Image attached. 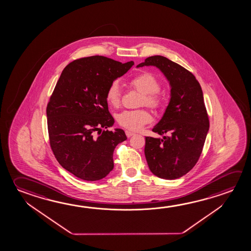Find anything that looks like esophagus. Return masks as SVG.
Here are the masks:
<instances>
[{"mask_svg": "<svg viewBox=\"0 0 251 251\" xmlns=\"http://www.w3.org/2000/svg\"><path fill=\"white\" fill-rule=\"evenodd\" d=\"M125 134H126L127 137H130V136H134V135H135V133H134V132L129 131V130H126V131H125Z\"/></svg>", "mask_w": 251, "mask_h": 251, "instance_id": "1", "label": "esophagus"}]
</instances>
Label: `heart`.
<instances>
[{"label":"heart","instance_id":"1","mask_svg":"<svg viewBox=\"0 0 251 251\" xmlns=\"http://www.w3.org/2000/svg\"><path fill=\"white\" fill-rule=\"evenodd\" d=\"M129 85L144 94L141 104L146 105L153 109H157L163 104V98L159 94L160 82L154 74L144 72L136 75L129 80ZM121 90L118 83L112 82L107 86L106 91V100L109 105L118 107L121 102ZM120 126L132 131H137L145 124L151 122V115L147 109L138 110H125L121 112L116 117Z\"/></svg>","mask_w":251,"mask_h":251}]
</instances>
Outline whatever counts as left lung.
I'll use <instances>...</instances> for the list:
<instances>
[{
  "mask_svg": "<svg viewBox=\"0 0 251 251\" xmlns=\"http://www.w3.org/2000/svg\"><path fill=\"white\" fill-rule=\"evenodd\" d=\"M157 67L168 79L171 99L152 131L163 138L145 137L144 154L156 177L176 179L196 165L209 129L201 86L191 72L163 56H151L136 67Z\"/></svg>",
  "mask_w": 251,
  "mask_h": 251,
  "instance_id": "obj_1",
  "label": "left lung"
}]
</instances>
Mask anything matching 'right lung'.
I'll return each instance as SVG.
<instances>
[{
	"label": "right lung",
	"instance_id": "add662e5",
	"mask_svg": "<svg viewBox=\"0 0 251 251\" xmlns=\"http://www.w3.org/2000/svg\"><path fill=\"white\" fill-rule=\"evenodd\" d=\"M133 65L92 56L71 62L62 72L46 107L50 145L75 177L100 180L114 168V151L127 136L121 128L105 130L115 124L106 91Z\"/></svg>",
	"mask_w": 251,
	"mask_h": 251
}]
</instances>
